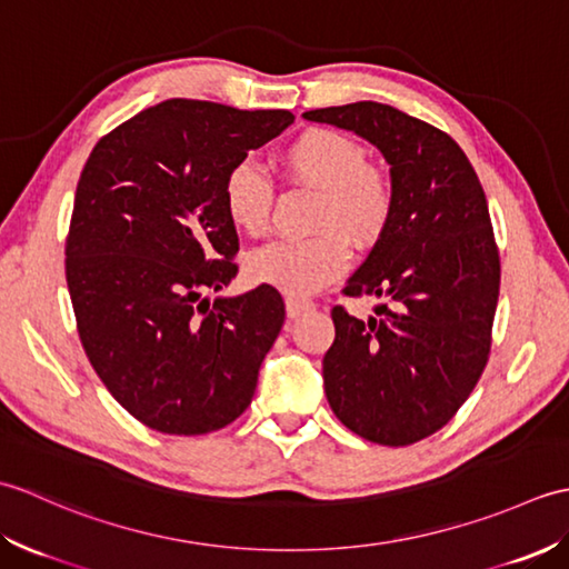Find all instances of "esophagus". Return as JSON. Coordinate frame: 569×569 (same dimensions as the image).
<instances>
[{
	"mask_svg": "<svg viewBox=\"0 0 569 569\" xmlns=\"http://www.w3.org/2000/svg\"><path fill=\"white\" fill-rule=\"evenodd\" d=\"M312 308H316V303H312V300H303V298H288L286 300L288 318H300V316H303V312H310Z\"/></svg>",
	"mask_w": 569,
	"mask_h": 569,
	"instance_id": "obj_1",
	"label": "esophagus"
}]
</instances>
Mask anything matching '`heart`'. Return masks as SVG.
<instances>
[{
    "label": "heart",
    "instance_id": "1",
    "mask_svg": "<svg viewBox=\"0 0 569 569\" xmlns=\"http://www.w3.org/2000/svg\"><path fill=\"white\" fill-rule=\"evenodd\" d=\"M276 163L286 178L318 188L312 227L320 232L303 239H273L247 253L244 269L253 283L303 298L349 269L352 249L347 238L367 249L383 237L393 220L396 190L389 171L367 161L365 147L335 129L300 131L278 151ZM222 208L239 232L263 234L273 208L269 176L251 163L229 168Z\"/></svg>",
    "mask_w": 569,
    "mask_h": 569
}]
</instances>
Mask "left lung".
Instances as JSON below:
<instances>
[{
	"label": "left lung",
	"instance_id": "8db88e82",
	"mask_svg": "<svg viewBox=\"0 0 569 569\" xmlns=\"http://www.w3.org/2000/svg\"><path fill=\"white\" fill-rule=\"evenodd\" d=\"M303 117L371 141L396 190L389 229L342 291L386 303L367 322L332 308L325 393L359 438L413 445L452 420L487 367L501 283L487 196L450 134L396 107L355 102Z\"/></svg>",
	"mask_w": 569,
	"mask_h": 569
}]
</instances>
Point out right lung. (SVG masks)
Returning a JSON list of instances; mask_svg holds the SVG:
<instances>
[{
	"mask_svg": "<svg viewBox=\"0 0 569 569\" xmlns=\"http://www.w3.org/2000/svg\"><path fill=\"white\" fill-rule=\"evenodd\" d=\"M293 119L166 100L102 137L82 168L66 239L78 335L107 391L151 430L204 435L251 403L283 298L271 286L204 293L237 276L224 176Z\"/></svg>",
	"mask_w": 569,
	"mask_h": 569,
	"instance_id": "1",
	"label": "right lung"
}]
</instances>
